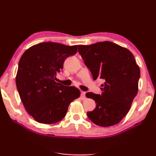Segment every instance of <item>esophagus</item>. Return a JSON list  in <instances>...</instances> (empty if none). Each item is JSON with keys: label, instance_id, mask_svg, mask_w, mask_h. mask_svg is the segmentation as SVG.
Returning <instances> with one entry per match:
<instances>
[{"label": "esophagus", "instance_id": "34e87169", "mask_svg": "<svg viewBox=\"0 0 156 156\" xmlns=\"http://www.w3.org/2000/svg\"><path fill=\"white\" fill-rule=\"evenodd\" d=\"M80 97H81V98L82 99H85V92H84V91H81V94H80Z\"/></svg>", "mask_w": 156, "mask_h": 156}]
</instances>
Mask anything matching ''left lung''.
I'll return each instance as SVG.
<instances>
[{"label": "left lung", "mask_w": 156, "mask_h": 156, "mask_svg": "<svg viewBox=\"0 0 156 156\" xmlns=\"http://www.w3.org/2000/svg\"><path fill=\"white\" fill-rule=\"evenodd\" d=\"M78 48L94 80L105 82L101 94H86L96 105L87 113L88 118L100 126L116 125L128 113L138 93L140 71L135 58L127 49L109 41L78 45Z\"/></svg>", "instance_id": "obj_1"}]
</instances>
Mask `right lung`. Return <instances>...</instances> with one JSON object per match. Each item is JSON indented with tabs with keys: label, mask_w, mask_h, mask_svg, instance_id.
<instances>
[{
	"label": "right lung",
	"mask_w": 156,
	"mask_h": 156,
	"mask_svg": "<svg viewBox=\"0 0 156 156\" xmlns=\"http://www.w3.org/2000/svg\"><path fill=\"white\" fill-rule=\"evenodd\" d=\"M77 50V45L47 42L31 47L21 56L16 78V87L26 111L36 122H59L71 102L80 97L77 88L55 81L65 60L75 55Z\"/></svg>",
	"instance_id": "1"
}]
</instances>
